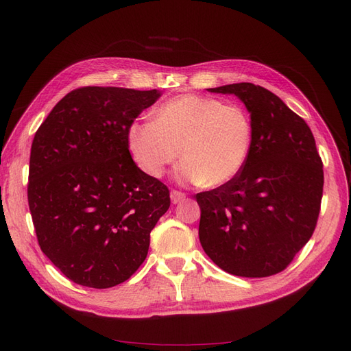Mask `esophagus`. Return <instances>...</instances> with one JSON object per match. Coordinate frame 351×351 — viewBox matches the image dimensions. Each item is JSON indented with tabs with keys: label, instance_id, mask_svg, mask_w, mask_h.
Segmentation results:
<instances>
[{
	"label": "esophagus",
	"instance_id": "obj_1",
	"mask_svg": "<svg viewBox=\"0 0 351 351\" xmlns=\"http://www.w3.org/2000/svg\"><path fill=\"white\" fill-rule=\"evenodd\" d=\"M169 196H171V202L174 205L180 204V202H182L186 197V195L183 192H178V190H173L171 195H169Z\"/></svg>",
	"mask_w": 351,
	"mask_h": 351
}]
</instances>
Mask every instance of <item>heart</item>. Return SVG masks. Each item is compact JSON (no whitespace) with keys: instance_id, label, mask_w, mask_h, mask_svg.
I'll return each mask as SVG.
<instances>
[{"instance_id":"heart-1","label":"heart","mask_w":351,"mask_h":351,"mask_svg":"<svg viewBox=\"0 0 351 351\" xmlns=\"http://www.w3.org/2000/svg\"><path fill=\"white\" fill-rule=\"evenodd\" d=\"M252 141V119L241 105L196 93L165 101L155 110L154 121H134L127 130L129 149L143 173L162 177L182 155L177 178L205 187L234 180Z\"/></svg>"}]
</instances>
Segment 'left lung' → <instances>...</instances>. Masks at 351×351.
Instances as JSON below:
<instances>
[{
	"mask_svg": "<svg viewBox=\"0 0 351 351\" xmlns=\"http://www.w3.org/2000/svg\"><path fill=\"white\" fill-rule=\"evenodd\" d=\"M246 105L252 149L230 183L196 195L199 240L221 269L262 278L289 267L312 237L324 190L322 159L302 117L253 83L208 89Z\"/></svg>",
	"mask_w": 351,
	"mask_h": 351,
	"instance_id": "1",
	"label": "left lung"
}]
</instances>
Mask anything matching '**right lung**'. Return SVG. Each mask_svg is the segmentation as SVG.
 <instances>
[{
  "mask_svg": "<svg viewBox=\"0 0 351 351\" xmlns=\"http://www.w3.org/2000/svg\"><path fill=\"white\" fill-rule=\"evenodd\" d=\"M159 97L156 89H74L35 133L32 221L40 250L73 282L110 289L146 259L169 190L134 164L127 130Z\"/></svg>",
  "mask_w": 351,
  "mask_h": 351,
  "instance_id": "1",
  "label": "right lung"
}]
</instances>
